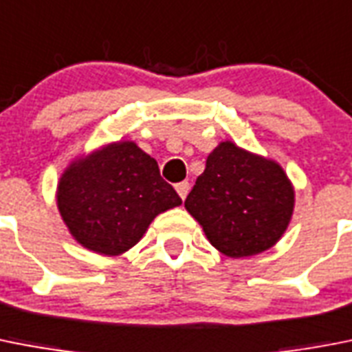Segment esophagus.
I'll return each instance as SVG.
<instances>
[{
	"instance_id": "esophagus-1",
	"label": "esophagus",
	"mask_w": 352,
	"mask_h": 352,
	"mask_svg": "<svg viewBox=\"0 0 352 352\" xmlns=\"http://www.w3.org/2000/svg\"><path fill=\"white\" fill-rule=\"evenodd\" d=\"M175 190H177V193H179V197L184 200L186 197H188V193H190V182L188 181L179 182V184H175Z\"/></svg>"
}]
</instances>
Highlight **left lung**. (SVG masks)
<instances>
[{
    "instance_id": "obj_1",
    "label": "left lung",
    "mask_w": 352,
    "mask_h": 352,
    "mask_svg": "<svg viewBox=\"0 0 352 352\" xmlns=\"http://www.w3.org/2000/svg\"><path fill=\"white\" fill-rule=\"evenodd\" d=\"M294 199L277 162L226 141L209 153L184 206L214 249L245 258L277 243L290 223Z\"/></svg>"
}]
</instances>
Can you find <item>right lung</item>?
<instances>
[{
  "label": "right lung",
  "mask_w": 352,
  "mask_h": 352,
  "mask_svg": "<svg viewBox=\"0 0 352 352\" xmlns=\"http://www.w3.org/2000/svg\"><path fill=\"white\" fill-rule=\"evenodd\" d=\"M157 161L123 141L75 161L60 177L57 206L78 243L118 256L143 238L159 212L181 206Z\"/></svg>",
  "instance_id": "right-lung-1"
}]
</instances>
